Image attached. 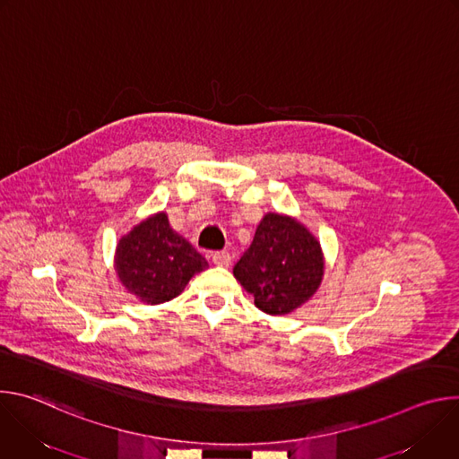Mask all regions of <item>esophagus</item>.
I'll return each instance as SVG.
<instances>
[{"mask_svg": "<svg viewBox=\"0 0 459 459\" xmlns=\"http://www.w3.org/2000/svg\"><path fill=\"white\" fill-rule=\"evenodd\" d=\"M230 254L229 252H216V254H212V264L214 265H218V267H229L230 265Z\"/></svg>", "mask_w": 459, "mask_h": 459, "instance_id": "1", "label": "esophagus"}]
</instances>
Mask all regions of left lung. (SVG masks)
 Wrapping results in <instances>:
<instances>
[{
    "label": "left lung",
    "mask_w": 459,
    "mask_h": 459,
    "mask_svg": "<svg viewBox=\"0 0 459 459\" xmlns=\"http://www.w3.org/2000/svg\"><path fill=\"white\" fill-rule=\"evenodd\" d=\"M325 261L319 241L298 220L269 212L234 265V278L254 305L283 316L308 301L321 285Z\"/></svg>",
    "instance_id": "left-lung-1"
}]
</instances>
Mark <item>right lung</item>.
Returning <instances> with one entry per match:
<instances>
[{"label": "right lung", "instance_id": "add662e5", "mask_svg": "<svg viewBox=\"0 0 459 459\" xmlns=\"http://www.w3.org/2000/svg\"><path fill=\"white\" fill-rule=\"evenodd\" d=\"M207 259L170 229L165 212L149 216L116 247L114 269L121 285L142 303L160 305L179 296Z\"/></svg>", "mask_w": 459, "mask_h": 459}]
</instances>
